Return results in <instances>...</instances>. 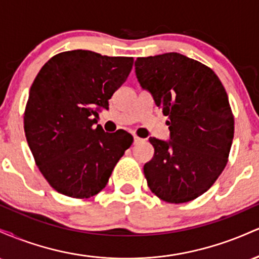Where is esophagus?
Returning <instances> with one entry per match:
<instances>
[{"label":"esophagus","instance_id":"esophagus-1","mask_svg":"<svg viewBox=\"0 0 259 259\" xmlns=\"http://www.w3.org/2000/svg\"><path fill=\"white\" fill-rule=\"evenodd\" d=\"M144 141L141 138H139V136H134V144H139V142Z\"/></svg>","mask_w":259,"mask_h":259}]
</instances>
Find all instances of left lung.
I'll return each instance as SVG.
<instances>
[{
	"label": "left lung",
	"instance_id": "8db88e82",
	"mask_svg": "<svg viewBox=\"0 0 259 259\" xmlns=\"http://www.w3.org/2000/svg\"><path fill=\"white\" fill-rule=\"evenodd\" d=\"M135 73L167 115L170 140L150 138L153 158L144 165L147 185L169 203L207 191L228 163L234 115L224 86L207 65L177 52L139 57Z\"/></svg>",
	"mask_w": 259,
	"mask_h": 259
}]
</instances>
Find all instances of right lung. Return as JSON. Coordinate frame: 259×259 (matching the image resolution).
I'll return each mask as SVG.
<instances>
[{
  "label": "right lung",
  "mask_w": 259,
  "mask_h": 259,
  "mask_svg": "<svg viewBox=\"0 0 259 259\" xmlns=\"http://www.w3.org/2000/svg\"><path fill=\"white\" fill-rule=\"evenodd\" d=\"M133 57H108L74 50L47 61L32 82L24 132L38 170L59 194L97 195L133 144L127 133H105L101 108L125 82ZM95 116V118H92Z\"/></svg>",
  "instance_id": "add662e5"
}]
</instances>
